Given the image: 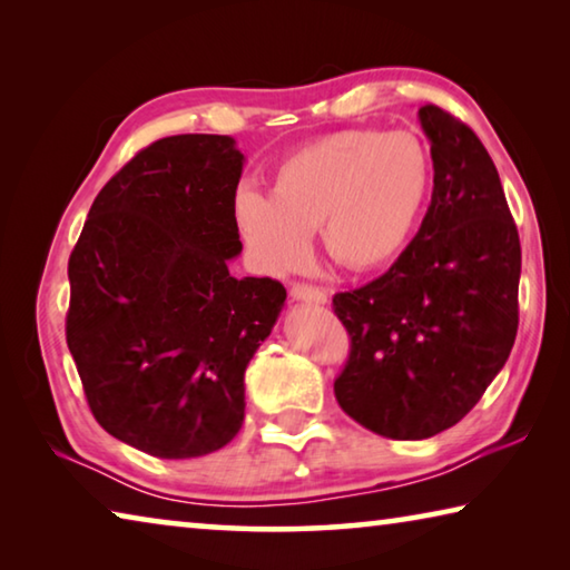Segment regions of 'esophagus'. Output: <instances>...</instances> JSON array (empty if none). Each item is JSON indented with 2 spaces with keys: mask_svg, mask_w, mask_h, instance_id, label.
<instances>
[{
  "mask_svg": "<svg viewBox=\"0 0 570 570\" xmlns=\"http://www.w3.org/2000/svg\"><path fill=\"white\" fill-rule=\"evenodd\" d=\"M292 298L296 302H308V304H326L330 296H326L324 288L312 286V284H294L292 286Z\"/></svg>",
  "mask_w": 570,
  "mask_h": 570,
  "instance_id": "esophagus-1",
  "label": "esophagus"
}]
</instances>
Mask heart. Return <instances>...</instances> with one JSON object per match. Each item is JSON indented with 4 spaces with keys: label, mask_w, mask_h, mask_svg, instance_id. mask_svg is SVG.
<instances>
[{
    "label": "heart",
    "mask_w": 570,
    "mask_h": 570,
    "mask_svg": "<svg viewBox=\"0 0 570 570\" xmlns=\"http://www.w3.org/2000/svg\"><path fill=\"white\" fill-rule=\"evenodd\" d=\"M435 160L410 130H340L278 163L272 196L240 188L234 220L254 264L272 276L312 262L322 228L326 254L350 272L397 262L428 210Z\"/></svg>",
    "instance_id": "b5f03b06"
}]
</instances>
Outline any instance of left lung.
<instances>
[{
    "label": "left lung",
    "instance_id": "obj_1",
    "mask_svg": "<svg viewBox=\"0 0 570 570\" xmlns=\"http://www.w3.org/2000/svg\"><path fill=\"white\" fill-rule=\"evenodd\" d=\"M435 186L387 274L334 296L352 336L340 407L392 440L458 424L503 370L518 332L520 238L493 158L438 105L417 110Z\"/></svg>",
    "mask_w": 570,
    "mask_h": 570
}]
</instances>
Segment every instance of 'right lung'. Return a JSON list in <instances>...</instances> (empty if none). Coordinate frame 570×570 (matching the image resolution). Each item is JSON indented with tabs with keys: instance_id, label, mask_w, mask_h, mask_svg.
<instances>
[{
	"instance_id": "add662e5",
	"label": "right lung",
	"mask_w": 570,
	"mask_h": 570,
	"mask_svg": "<svg viewBox=\"0 0 570 570\" xmlns=\"http://www.w3.org/2000/svg\"><path fill=\"white\" fill-rule=\"evenodd\" d=\"M244 153L170 135L105 183L67 264V346L105 432L153 458L216 452L244 424V374L286 302L236 278Z\"/></svg>"
}]
</instances>
